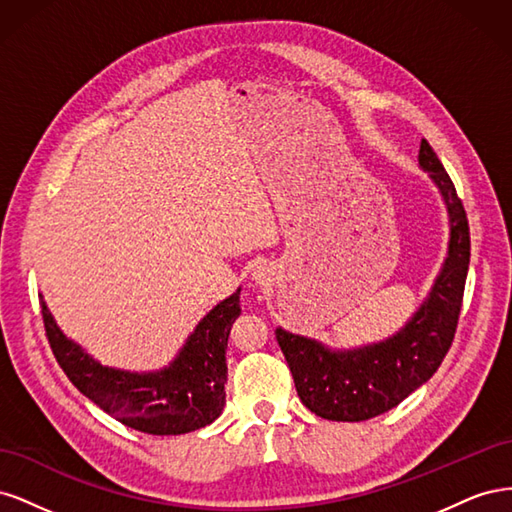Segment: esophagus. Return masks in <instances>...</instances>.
<instances>
[{
    "instance_id": "esophagus-1",
    "label": "esophagus",
    "mask_w": 512,
    "mask_h": 512,
    "mask_svg": "<svg viewBox=\"0 0 512 512\" xmlns=\"http://www.w3.org/2000/svg\"><path fill=\"white\" fill-rule=\"evenodd\" d=\"M269 275H271V273H269V267H256L254 280H256L258 284H267V282H271Z\"/></svg>"
}]
</instances>
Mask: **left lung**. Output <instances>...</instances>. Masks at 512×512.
I'll return each mask as SVG.
<instances>
[{"label":"left lung","mask_w":512,"mask_h":512,"mask_svg":"<svg viewBox=\"0 0 512 512\" xmlns=\"http://www.w3.org/2000/svg\"><path fill=\"white\" fill-rule=\"evenodd\" d=\"M418 164L446 200L451 243L429 299L412 320L386 342L344 352L284 329L275 331L303 406L327 421L359 423L393 410L436 374L455 339L470 265L468 215L425 138L418 149Z\"/></svg>","instance_id":"8db88e82"}]
</instances>
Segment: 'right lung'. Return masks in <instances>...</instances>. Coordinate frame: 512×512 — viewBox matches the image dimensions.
Segmentation results:
<instances>
[{
    "mask_svg": "<svg viewBox=\"0 0 512 512\" xmlns=\"http://www.w3.org/2000/svg\"><path fill=\"white\" fill-rule=\"evenodd\" d=\"M40 307L59 367L76 389L119 423L153 436H177L205 427L222 414L226 346L232 322L241 314L239 290L198 322L177 359L156 374L102 367L57 329L44 301Z\"/></svg>",
    "mask_w": 512,
    "mask_h": 512,
    "instance_id": "add662e5",
    "label": "right lung"
}]
</instances>
